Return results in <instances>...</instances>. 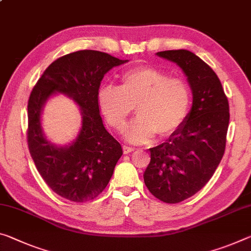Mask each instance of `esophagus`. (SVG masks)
<instances>
[{
    "label": "esophagus",
    "instance_id": "34e87169",
    "mask_svg": "<svg viewBox=\"0 0 251 251\" xmlns=\"http://www.w3.org/2000/svg\"><path fill=\"white\" fill-rule=\"evenodd\" d=\"M134 150H135L134 147H129V146H127V145L123 146V151H124V154H128L130 152H133Z\"/></svg>",
    "mask_w": 251,
    "mask_h": 251
}]
</instances>
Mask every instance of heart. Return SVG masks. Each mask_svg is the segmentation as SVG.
<instances>
[{"instance_id": "obj_1", "label": "heart", "mask_w": 251, "mask_h": 251, "mask_svg": "<svg viewBox=\"0 0 251 251\" xmlns=\"http://www.w3.org/2000/svg\"><path fill=\"white\" fill-rule=\"evenodd\" d=\"M191 98L188 82L153 67L127 70L118 87L106 85L98 91L101 114L116 130L125 128L136 107L138 118L126 132L133 143H146L156 134L173 135L188 116Z\"/></svg>"}]
</instances>
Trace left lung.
<instances>
[{
    "mask_svg": "<svg viewBox=\"0 0 251 251\" xmlns=\"http://www.w3.org/2000/svg\"><path fill=\"white\" fill-rule=\"evenodd\" d=\"M180 67L193 95L184 123L169 140L150 149L145 185L165 203H178L200 191L224 156L229 126V102L209 65L189 50L156 53Z\"/></svg>",
    "mask_w": 251,
    "mask_h": 251,
    "instance_id": "1",
    "label": "left lung"
}]
</instances>
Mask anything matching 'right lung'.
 I'll list each match as a JSON object with an SVG mask.
<instances>
[{
  "mask_svg": "<svg viewBox=\"0 0 251 251\" xmlns=\"http://www.w3.org/2000/svg\"><path fill=\"white\" fill-rule=\"evenodd\" d=\"M128 60L108 53L80 50L58 58L45 70L27 102V146L48 186L73 202L94 200L108 184L123 154L122 145L107 132L98 105L106 73ZM60 92L79 106L81 130L69 146L57 147L42 132L41 114L52 94Z\"/></svg>",
  "mask_w": 251,
  "mask_h": 251,
  "instance_id": "right-lung-1",
  "label": "right lung"
}]
</instances>
